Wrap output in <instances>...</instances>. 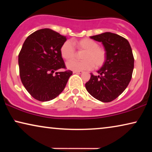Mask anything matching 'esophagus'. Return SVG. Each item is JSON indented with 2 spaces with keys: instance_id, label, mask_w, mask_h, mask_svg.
I'll return each mask as SVG.
<instances>
[{
  "instance_id": "obj_1",
  "label": "esophagus",
  "mask_w": 152,
  "mask_h": 152,
  "mask_svg": "<svg viewBox=\"0 0 152 152\" xmlns=\"http://www.w3.org/2000/svg\"><path fill=\"white\" fill-rule=\"evenodd\" d=\"M82 71H73V73H76V74H82Z\"/></svg>"
}]
</instances>
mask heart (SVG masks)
I'll return each instance as SVG.
<instances>
[{"mask_svg":"<svg viewBox=\"0 0 152 152\" xmlns=\"http://www.w3.org/2000/svg\"><path fill=\"white\" fill-rule=\"evenodd\" d=\"M75 44L80 51H84L82 54V61H72L66 64L68 69L74 71L90 70L93 66L95 68L101 67L105 62V50L99 47L96 41L91 39H83L75 41ZM61 55L64 59L70 61L75 57L76 53L74 45L70 41H66L61 47Z\"/></svg>","mask_w":152,"mask_h":152,"instance_id":"b5f03b06","label":"heart"}]
</instances>
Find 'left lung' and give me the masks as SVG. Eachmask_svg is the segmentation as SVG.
<instances>
[{
	"instance_id": "1",
	"label": "left lung",
	"mask_w": 152,
	"mask_h": 152,
	"mask_svg": "<svg viewBox=\"0 0 152 152\" xmlns=\"http://www.w3.org/2000/svg\"><path fill=\"white\" fill-rule=\"evenodd\" d=\"M90 37L102 43L107 57L97 71L99 75L91 74L85 86L95 99L109 102L125 90L132 79L134 66L132 48L126 39L114 33L104 32Z\"/></svg>"
}]
</instances>
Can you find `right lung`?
Masks as SVG:
<instances>
[{"label": "right lung", "instance_id": "obj_1", "mask_svg": "<svg viewBox=\"0 0 152 152\" xmlns=\"http://www.w3.org/2000/svg\"><path fill=\"white\" fill-rule=\"evenodd\" d=\"M66 40V37L44 28L35 31L24 41L18 55L20 80L37 100L47 102L57 97L72 75L70 70L57 72L65 68L61 47Z\"/></svg>", "mask_w": 152, "mask_h": 152}]
</instances>
